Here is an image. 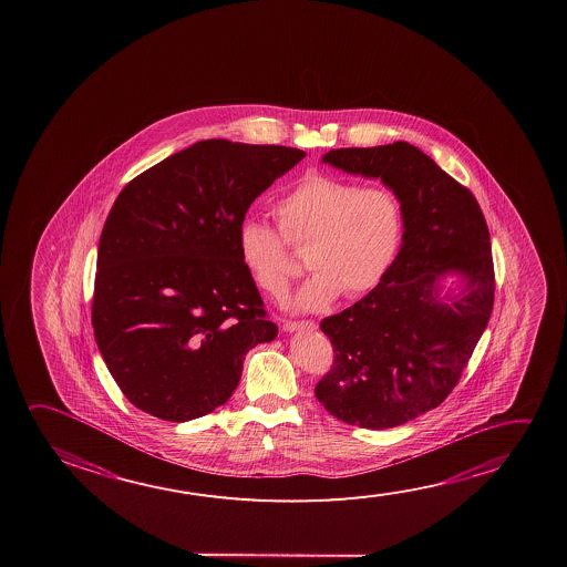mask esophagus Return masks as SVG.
I'll return each mask as SVG.
<instances>
[{
    "mask_svg": "<svg viewBox=\"0 0 567 567\" xmlns=\"http://www.w3.org/2000/svg\"><path fill=\"white\" fill-rule=\"evenodd\" d=\"M282 330L285 332H297V330H308V332H312V330H316V322H312V320H287V322H282Z\"/></svg>",
    "mask_w": 567,
    "mask_h": 567,
    "instance_id": "34e87169",
    "label": "esophagus"
}]
</instances>
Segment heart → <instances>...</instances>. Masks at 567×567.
Listing matches in <instances>:
<instances>
[{
  "instance_id": "obj_1",
  "label": "heart",
  "mask_w": 567,
  "mask_h": 567,
  "mask_svg": "<svg viewBox=\"0 0 567 567\" xmlns=\"http://www.w3.org/2000/svg\"><path fill=\"white\" fill-rule=\"evenodd\" d=\"M282 238L307 245L312 277L298 288L292 307L324 310L342 295L363 297L378 287L398 259L403 207L388 186L360 187L342 177L308 174L270 205ZM279 233L255 217L237 227V252L252 285L270 298L285 297L292 270Z\"/></svg>"
}]
</instances>
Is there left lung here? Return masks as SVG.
<instances>
[{"instance_id": "1", "label": "left lung", "mask_w": 567, "mask_h": 567, "mask_svg": "<svg viewBox=\"0 0 567 567\" xmlns=\"http://www.w3.org/2000/svg\"><path fill=\"white\" fill-rule=\"evenodd\" d=\"M322 162L380 177L400 197L405 229L385 279L320 322L334 363L316 398L343 423L398 427L445 401L488 324L491 235L474 195L408 142L330 150ZM449 276L460 292L441 296Z\"/></svg>"}]
</instances>
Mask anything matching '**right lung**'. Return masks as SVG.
<instances>
[{
  "label": "right lung",
  "mask_w": 567,
  "mask_h": 567,
  "mask_svg": "<svg viewBox=\"0 0 567 567\" xmlns=\"http://www.w3.org/2000/svg\"><path fill=\"white\" fill-rule=\"evenodd\" d=\"M307 154L202 140L134 177L106 217L94 340L132 405L192 421L231 398L243 362L279 328L237 252V227Z\"/></svg>",
  "instance_id": "add662e5"
}]
</instances>
